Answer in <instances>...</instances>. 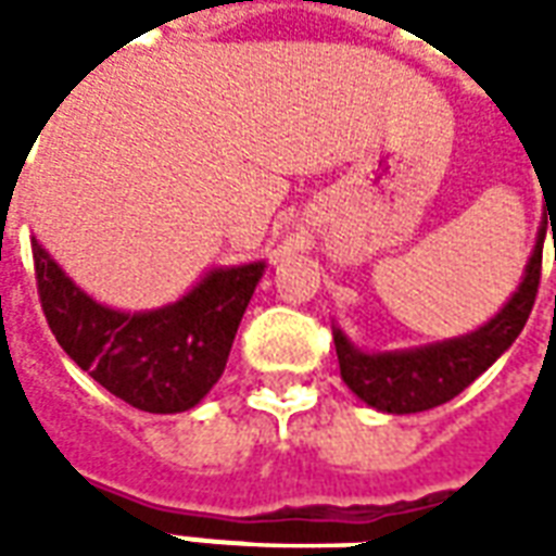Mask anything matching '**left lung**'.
<instances>
[{"instance_id": "left-lung-1", "label": "left lung", "mask_w": 556, "mask_h": 556, "mask_svg": "<svg viewBox=\"0 0 556 556\" xmlns=\"http://www.w3.org/2000/svg\"><path fill=\"white\" fill-rule=\"evenodd\" d=\"M542 219H551V207L542 214ZM545 226L548 223L539 226L536 247L527 258L525 277L513 291V298L503 303L497 315H491L485 325H479L465 337L441 339L419 349L363 351L345 337L342 327L333 325L339 375L351 393L369 408L384 410V414H419V410L438 408L458 396L467 384H473L479 375L513 345L530 318V309L536 301L539 270H542Z\"/></svg>"}]
</instances>
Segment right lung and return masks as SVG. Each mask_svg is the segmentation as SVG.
Masks as SVG:
<instances>
[{
    "label": "right lung",
    "instance_id": "add662e5",
    "mask_svg": "<svg viewBox=\"0 0 556 556\" xmlns=\"http://www.w3.org/2000/svg\"><path fill=\"white\" fill-rule=\"evenodd\" d=\"M47 325L83 372L148 414L195 408L229 361L265 262L211 267L178 301L125 313L98 303L31 241Z\"/></svg>",
    "mask_w": 556,
    "mask_h": 556
}]
</instances>
